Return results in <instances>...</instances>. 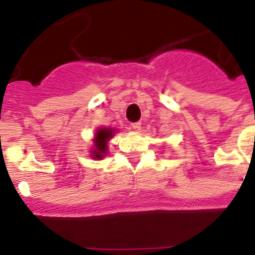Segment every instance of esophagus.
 <instances>
[{
	"mask_svg": "<svg viewBox=\"0 0 255 255\" xmlns=\"http://www.w3.org/2000/svg\"><path fill=\"white\" fill-rule=\"evenodd\" d=\"M131 128L133 131L136 132H140L141 131V123H132L131 124Z\"/></svg>",
	"mask_w": 255,
	"mask_h": 255,
	"instance_id": "obj_1",
	"label": "esophagus"
}]
</instances>
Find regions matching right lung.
Segmentation results:
<instances>
[{
    "label": "right lung",
    "instance_id": "obj_1",
    "mask_svg": "<svg viewBox=\"0 0 255 255\" xmlns=\"http://www.w3.org/2000/svg\"><path fill=\"white\" fill-rule=\"evenodd\" d=\"M117 131L118 129L110 127L97 128V131H95V137L92 138L93 146L89 150L91 151V158L96 160L104 159L109 150V141H110V138H113Z\"/></svg>",
    "mask_w": 255,
    "mask_h": 255
}]
</instances>
